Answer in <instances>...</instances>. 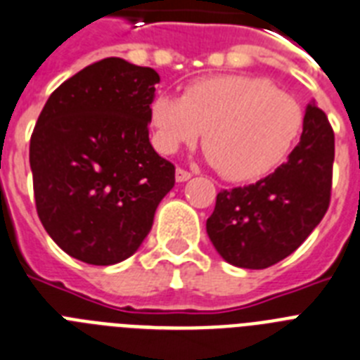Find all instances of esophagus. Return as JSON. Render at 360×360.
Returning a JSON list of instances; mask_svg holds the SVG:
<instances>
[{
  "mask_svg": "<svg viewBox=\"0 0 360 360\" xmlns=\"http://www.w3.org/2000/svg\"><path fill=\"white\" fill-rule=\"evenodd\" d=\"M191 178V173L189 171H186V169L178 167L176 169V182H187Z\"/></svg>",
  "mask_w": 360,
  "mask_h": 360,
  "instance_id": "1",
  "label": "esophagus"
}]
</instances>
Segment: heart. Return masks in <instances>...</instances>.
I'll return each mask as SVG.
<instances>
[{
    "label": "heart",
    "instance_id": "heart-1",
    "mask_svg": "<svg viewBox=\"0 0 360 360\" xmlns=\"http://www.w3.org/2000/svg\"><path fill=\"white\" fill-rule=\"evenodd\" d=\"M149 120L160 150L176 153L205 131L204 149L218 173L233 182H251L290 155L304 110L268 79L224 75L198 79L182 98L158 94L150 101Z\"/></svg>",
    "mask_w": 360,
    "mask_h": 360
}]
</instances>
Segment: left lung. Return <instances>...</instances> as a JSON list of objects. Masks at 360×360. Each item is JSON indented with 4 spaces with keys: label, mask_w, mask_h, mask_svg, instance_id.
I'll return each mask as SVG.
<instances>
[{
    "label": "left lung",
    "mask_w": 360,
    "mask_h": 360,
    "mask_svg": "<svg viewBox=\"0 0 360 360\" xmlns=\"http://www.w3.org/2000/svg\"><path fill=\"white\" fill-rule=\"evenodd\" d=\"M335 134L309 103L299 146L257 184L224 189L207 218L214 250L236 268L264 269L293 253L330 207Z\"/></svg>",
    "instance_id": "obj_1"
}]
</instances>
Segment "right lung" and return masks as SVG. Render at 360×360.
<instances>
[{"instance_id":"add662e5","label":"right lung","mask_w":360,"mask_h":360,"mask_svg":"<svg viewBox=\"0 0 360 360\" xmlns=\"http://www.w3.org/2000/svg\"><path fill=\"white\" fill-rule=\"evenodd\" d=\"M160 76L122 58L79 70L52 92L30 136L36 211L67 255L110 266L140 248L174 165L149 142Z\"/></svg>"}]
</instances>
